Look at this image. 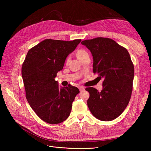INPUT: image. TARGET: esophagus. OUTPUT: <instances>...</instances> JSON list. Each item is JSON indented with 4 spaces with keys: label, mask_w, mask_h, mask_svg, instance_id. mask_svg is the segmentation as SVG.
<instances>
[{
    "label": "esophagus",
    "mask_w": 151,
    "mask_h": 151,
    "mask_svg": "<svg viewBox=\"0 0 151 151\" xmlns=\"http://www.w3.org/2000/svg\"><path fill=\"white\" fill-rule=\"evenodd\" d=\"M79 89L80 91H84L85 89V88H84L83 86H79Z\"/></svg>",
    "instance_id": "esophagus-1"
}]
</instances>
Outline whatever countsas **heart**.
Instances as JSON below:
<instances>
[{"mask_svg": "<svg viewBox=\"0 0 151 151\" xmlns=\"http://www.w3.org/2000/svg\"><path fill=\"white\" fill-rule=\"evenodd\" d=\"M87 53V52L84 50H79L77 52V57L79 58H80L81 57H82L83 55H84V54Z\"/></svg>", "mask_w": 151, "mask_h": 151, "instance_id": "heart-1", "label": "heart"}]
</instances>
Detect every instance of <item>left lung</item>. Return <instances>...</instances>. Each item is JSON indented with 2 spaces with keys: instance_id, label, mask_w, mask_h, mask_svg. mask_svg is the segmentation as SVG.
Instances as JSON below:
<instances>
[{
  "instance_id": "left-lung-1",
  "label": "left lung",
  "mask_w": 151,
  "mask_h": 151,
  "mask_svg": "<svg viewBox=\"0 0 151 151\" xmlns=\"http://www.w3.org/2000/svg\"><path fill=\"white\" fill-rule=\"evenodd\" d=\"M93 57V72L104 78L101 92L93 87L88 106L93 115L101 121L119 116L129 104L133 88L134 67L127 50L115 41L98 37L81 42Z\"/></svg>"
}]
</instances>
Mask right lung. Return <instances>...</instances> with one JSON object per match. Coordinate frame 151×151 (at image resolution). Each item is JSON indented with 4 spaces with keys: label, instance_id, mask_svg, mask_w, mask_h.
Wrapping results in <instances>:
<instances>
[{
    "label": "right lung",
    "instance_id": "add662e5",
    "mask_svg": "<svg viewBox=\"0 0 151 151\" xmlns=\"http://www.w3.org/2000/svg\"><path fill=\"white\" fill-rule=\"evenodd\" d=\"M81 40L46 39L31 48L22 63L21 74L26 98L41 119L50 124L65 121L79 89L70 84L60 89L55 78L62 70L68 54Z\"/></svg>",
    "mask_w": 151,
    "mask_h": 151
}]
</instances>
